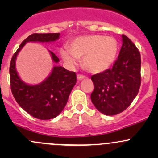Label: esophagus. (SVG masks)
<instances>
[{
    "label": "esophagus",
    "instance_id": "esophagus-1",
    "mask_svg": "<svg viewBox=\"0 0 158 158\" xmlns=\"http://www.w3.org/2000/svg\"><path fill=\"white\" fill-rule=\"evenodd\" d=\"M85 78H87V76H83V75H81V74H78L77 75V79H78V80H82V79H85Z\"/></svg>",
    "mask_w": 158,
    "mask_h": 158
}]
</instances>
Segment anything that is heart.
Wrapping results in <instances>:
<instances>
[{
	"label": "heart",
	"mask_w": 158,
	"mask_h": 158,
	"mask_svg": "<svg viewBox=\"0 0 158 158\" xmlns=\"http://www.w3.org/2000/svg\"><path fill=\"white\" fill-rule=\"evenodd\" d=\"M68 49L61 50L62 58L70 66H76L77 59L92 73H100L111 67L118 49L117 40L112 36L98 34L79 36L69 44Z\"/></svg>",
	"instance_id": "heart-1"
}]
</instances>
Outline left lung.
Wrapping results in <instances>:
<instances>
[{
  "instance_id": "8db88e82",
  "label": "left lung",
  "mask_w": 158,
  "mask_h": 158,
  "mask_svg": "<svg viewBox=\"0 0 158 158\" xmlns=\"http://www.w3.org/2000/svg\"><path fill=\"white\" fill-rule=\"evenodd\" d=\"M122 46L113 67L91 77L92 103L100 112L114 115L125 111L141 86V54L133 42L122 35Z\"/></svg>"
}]
</instances>
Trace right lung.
I'll return each mask as SVG.
<instances>
[{"instance_id":"right-lung-1","label":"right lung","mask_w":158,"mask_h":158,"mask_svg":"<svg viewBox=\"0 0 158 158\" xmlns=\"http://www.w3.org/2000/svg\"><path fill=\"white\" fill-rule=\"evenodd\" d=\"M57 33H33L25 39L13 55L10 65V89L19 106L28 114L40 120H48L58 116L67 103L69 94L76 83L75 72L62 66H55L46 80L40 84L30 85L19 77L15 67L17 56L27 42H53L60 38ZM54 63L60 60L49 51Z\"/></svg>"}]
</instances>
